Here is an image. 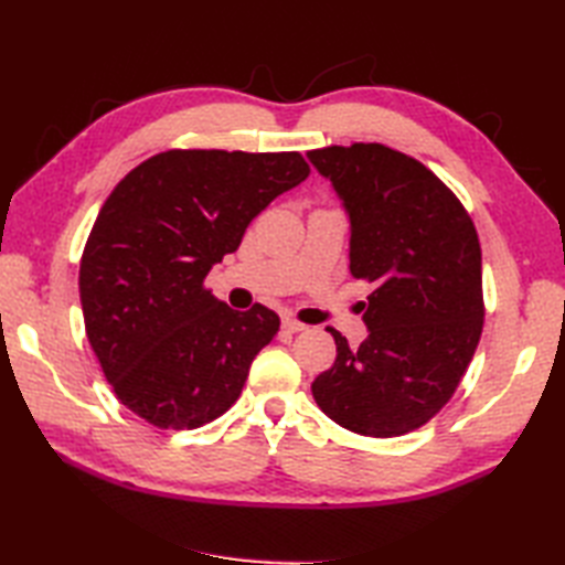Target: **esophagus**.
I'll return each instance as SVG.
<instances>
[{
  "mask_svg": "<svg viewBox=\"0 0 565 565\" xmlns=\"http://www.w3.org/2000/svg\"><path fill=\"white\" fill-rule=\"evenodd\" d=\"M281 328H284V330H289V332H303L308 326H306V322H301V320L291 318V316H284V320H281Z\"/></svg>",
  "mask_w": 565,
  "mask_h": 565,
  "instance_id": "esophagus-1",
  "label": "esophagus"
}]
</instances>
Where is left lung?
Returning a JSON list of instances; mask_svg holds the SVG:
<instances>
[{
    "mask_svg": "<svg viewBox=\"0 0 565 565\" xmlns=\"http://www.w3.org/2000/svg\"><path fill=\"white\" fill-rule=\"evenodd\" d=\"M350 213V271L371 284L369 338L313 381L320 411L364 437L429 423L471 364L483 332L481 243L463 203L423 162L381 142L308 152Z\"/></svg>",
    "mask_w": 565,
    "mask_h": 565,
    "instance_id": "1",
    "label": "left lung"
}]
</instances>
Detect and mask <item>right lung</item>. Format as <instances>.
<instances>
[{"label": "right lung", "instance_id": "obj_1", "mask_svg": "<svg viewBox=\"0 0 565 565\" xmlns=\"http://www.w3.org/2000/svg\"><path fill=\"white\" fill-rule=\"evenodd\" d=\"M301 152L167 150L104 201L79 262L84 328L116 398L160 429H196L231 407L279 332L203 286L252 218L301 184Z\"/></svg>", "mask_w": 565, "mask_h": 565}]
</instances>
